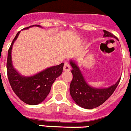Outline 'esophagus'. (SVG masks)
<instances>
[{
  "label": "esophagus",
  "mask_w": 131,
  "mask_h": 131,
  "mask_svg": "<svg viewBox=\"0 0 131 131\" xmlns=\"http://www.w3.org/2000/svg\"><path fill=\"white\" fill-rule=\"evenodd\" d=\"M71 70V67L70 65V64L65 63L64 65V70H65V71H69V70Z\"/></svg>",
  "instance_id": "esophagus-1"
}]
</instances>
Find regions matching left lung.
<instances>
[{"label":"left lung","instance_id":"obj_1","mask_svg":"<svg viewBox=\"0 0 131 131\" xmlns=\"http://www.w3.org/2000/svg\"><path fill=\"white\" fill-rule=\"evenodd\" d=\"M103 31L105 37H114L118 39L117 37H115L110 32L105 30H103ZM70 64L72 67L71 71L72 74V80L70 86V95L78 105L84 108L92 109L97 108L105 103L114 93L121 79L120 78L114 85L108 88H93L89 86L85 81L76 64L71 61Z\"/></svg>","mask_w":131,"mask_h":131}]
</instances>
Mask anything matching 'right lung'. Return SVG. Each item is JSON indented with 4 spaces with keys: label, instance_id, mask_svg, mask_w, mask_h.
<instances>
[{
    "label": "right lung",
    "instance_id": "1",
    "mask_svg": "<svg viewBox=\"0 0 131 131\" xmlns=\"http://www.w3.org/2000/svg\"><path fill=\"white\" fill-rule=\"evenodd\" d=\"M34 26L39 27L38 25H34L25 28L24 29H28ZM20 32L15 36L8 50L6 62L7 76L12 90L22 101L28 105H37L42 103L48 95L51 86L56 78L62 73L64 63L49 67L34 76L24 77L20 75L12 66L11 56L12 45Z\"/></svg>",
    "mask_w": 131,
    "mask_h": 131
}]
</instances>
